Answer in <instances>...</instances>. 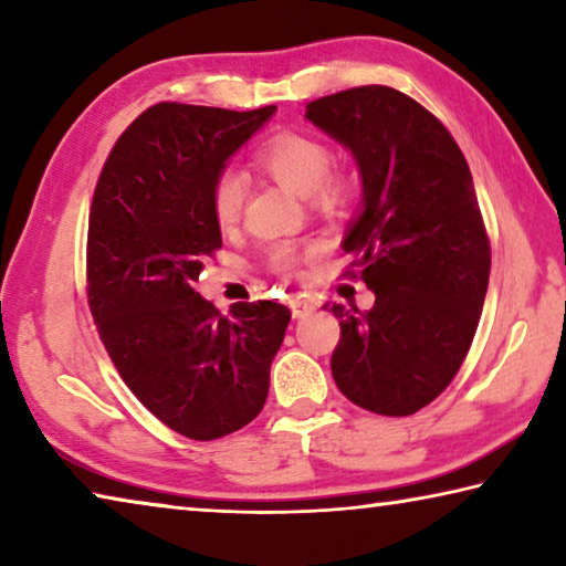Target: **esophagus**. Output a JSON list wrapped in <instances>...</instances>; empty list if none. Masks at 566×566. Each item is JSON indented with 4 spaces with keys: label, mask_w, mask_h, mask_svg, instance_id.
Masks as SVG:
<instances>
[{
    "label": "esophagus",
    "mask_w": 566,
    "mask_h": 566,
    "mask_svg": "<svg viewBox=\"0 0 566 566\" xmlns=\"http://www.w3.org/2000/svg\"><path fill=\"white\" fill-rule=\"evenodd\" d=\"M290 310H292L294 319H304V317H310V314L317 312V302H314L310 294H296L290 300Z\"/></svg>",
    "instance_id": "esophagus-1"
}]
</instances>
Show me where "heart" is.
Masks as SVG:
<instances>
[{
  "instance_id": "1",
  "label": "heart",
  "mask_w": 566,
  "mask_h": 566,
  "mask_svg": "<svg viewBox=\"0 0 566 566\" xmlns=\"http://www.w3.org/2000/svg\"><path fill=\"white\" fill-rule=\"evenodd\" d=\"M262 169L276 185L294 191L300 197L317 195L324 202L337 199L342 195L339 181L329 179L332 151L319 139L300 132L276 134L266 145L256 151ZM244 205V179L234 169L219 171L212 185V214L214 222L229 229L237 224ZM302 262L300 249L294 244H280L272 249V264L276 270L290 272Z\"/></svg>"
}]
</instances>
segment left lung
Here are the masks:
<instances>
[{
	"label": "left lung",
	"mask_w": 566,
	"mask_h": 566,
	"mask_svg": "<svg viewBox=\"0 0 566 566\" xmlns=\"http://www.w3.org/2000/svg\"><path fill=\"white\" fill-rule=\"evenodd\" d=\"M304 117L357 161L361 202L342 249L375 292L367 312L332 306V377L361 409L415 415L462 367L490 284L472 171L432 112L381 84L310 102Z\"/></svg>",
	"instance_id": "1"
}]
</instances>
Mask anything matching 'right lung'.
I'll use <instances>...</instances> for the list:
<instances>
[{
  "label": "right lung",
  "mask_w": 566,
  "mask_h": 566,
  "mask_svg": "<svg viewBox=\"0 0 566 566\" xmlns=\"http://www.w3.org/2000/svg\"><path fill=\"white\" fill-rule=\"evenodd\" d=\"M274 112L155 104L117 139L94 189L87 292L99 337L134 397L197 442L260 415L292 319L276 302H239L222 317L195 290L222 247L214 179Z\"/></svg>",
  "instance_id": "1"
}]
</instances>
